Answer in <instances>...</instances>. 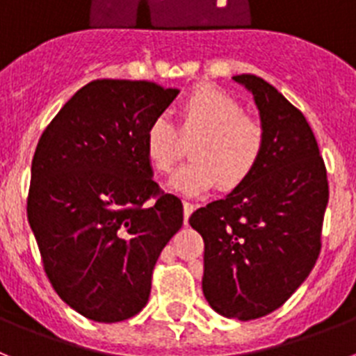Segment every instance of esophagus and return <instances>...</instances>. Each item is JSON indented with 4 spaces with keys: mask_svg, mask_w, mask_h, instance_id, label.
<instances>
[{
    "mask_svg": "<svg viewBox=\"0 0 356 356\" xmlns=\"http://www.w3.org/2000/svg\"><path fill=\"white\" fill-rule=\"evenodd\" d=\"M183 210H184V222H188V219H190V215H192L193 210H195V204L184 201L183 202Z\"/></svg>",
    "mask_w": 356,
    "mask_h": 356,
    "instance_id": "1",
    "label": "esophagus"
}]
</instances>
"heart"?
I'll use <instances>...</instances> for the list:
<instances>
[{
  "label": "heart",
  "mask_w": 356,
  "mask_h": 356,
  "mask_svg": "<svg viewBox=\"0 0 356 356\" xmlns=\"http://www.w3.org/2000/svg\"><path fill=\"white\" fill-rule=\"evenodd\" d=\"M181 136L195 137L190 145L193 159L170 181L173 192L199 195L217 181L234 190L252 177L264 152V127L244 115L243 104L217 86H199L179 108ZM166 115H157L145 134V152L157 172L170 173L183 155V141Z\"/></svg>",
  "instance_id": "heart-1"
}]
</instances>
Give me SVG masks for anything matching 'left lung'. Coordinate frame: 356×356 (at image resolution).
Instances as JSON below:
<instances>
[{
	"mask_svg": "<svg viewBox=\"0 0 356 356\" xmlns=\"http://www.w3.org/2000/svg\"><path fill=\"white\" fill-rule=\"evenodd\" d=\"M253 94L264 152L252 177L190 217L204 238L202 293L228 318H261L288 300L321 253L330 199L318 145L300 110L253 74L234 76Z\"/></svg>",
	"mask_w": 356,
	"mask_h": 356,
	"instance_id": "1",
	"label": "left lung"
}]
</instances>
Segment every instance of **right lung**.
<instances>
[{
    "mask_svg": "<svg viewBox=\"0 0 356 356\" xmlns=\"http://www.w3.org/2000/svg\"><path fill=\"white\" fill-rule=\"evenodd\" d=\"M177 94L152 81L97 79L72 95L38 143L29 224L56 293L90 321L141 312L155 262L183 226V202L161 193L145 152L146 128Z\"/></svg>",
    "mask_w": 356,
    "mask_h": 356,
    "instance_id": "right-lung-1",
    "label": "right lung"
}]
</instances>
